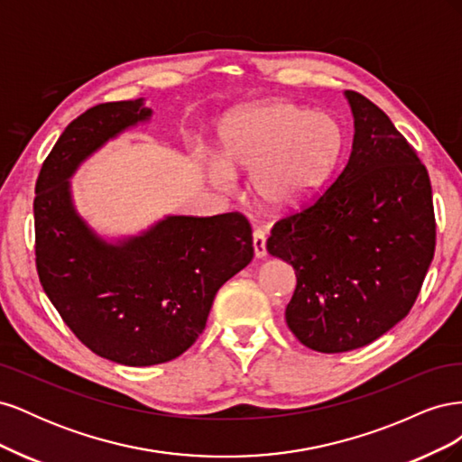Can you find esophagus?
<instances>
[{
  "instance_id": "34e87169",
  "label": "esophagus",
  "mask_w": 462,
  "mask_h": 462,
  "mask_svg": "<svg viewBox=\"0 0 462 462\" xmlns=\"http://www.w3.org/2000/svg\"><path fill=\"white\" fill-rule=\"evenodd\" d=\"M253 246H254V254L256 258H263L265 254H268V250H265V233L256 229L253 233Z\"/></svg>"
}]
</instances>
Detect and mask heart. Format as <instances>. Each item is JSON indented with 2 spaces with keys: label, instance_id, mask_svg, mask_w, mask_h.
<instances>
[{
  "label": "heart",
  "instance_id": "1",
  "mask_svg": "<svg viewBox=\"0 0 462 462\" xmlns=\"http://www.w3.org/2000/svg\"><path fill=\"white\" fill-rule=\"evenodd\" d=\"M343 152L341 125L331 116L289 102L236 109L221 129L216 185L229 189L236 171H254L256 199L291 212L314 199Z\"/></svg>",
  "mask_w": 462,
  "mask_h": 462
}]
</instances>
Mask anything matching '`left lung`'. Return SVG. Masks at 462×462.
Instances as JSON below:
<instances>
[{
	"instance_id": "obj_1",
	"label": "left lung",
	"mask_w": 462,
	"mask_h": 462,
	"mask_svg": "<svg viewBox=\"0 0 462 462\" xmlns=\"http://www.w3.org/2000/svg\"><path fill=\"white\" fill-rule=\"evenodd\" d=\"M345 96L355 117L351 156L326 192L279 219L265 243L297 273L287 326L318 353L353 351L399 324L436 250L424 163L380 107L358 92Z\"/></svg>"
}]
</instances>
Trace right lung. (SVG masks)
<instances>
[{"mask_svg":"<svg viewBox=\"0 0 462 462\" xmlns=\"http://www.w3.org/2000/svg\"><path fill=\"white\" fill-rule=\"evenodd\" d=\"M143 97L94 106L60 136L36 180V270L48 299L92 353L152 366L199 339L219 287L254 256L245 216H167L107 243L79 216L69 179L111 138L146 123Z\"/></svg>","mask_w":462,"mask_h":462,"instance_id":"1","label":"right lung"}]
</instances>
